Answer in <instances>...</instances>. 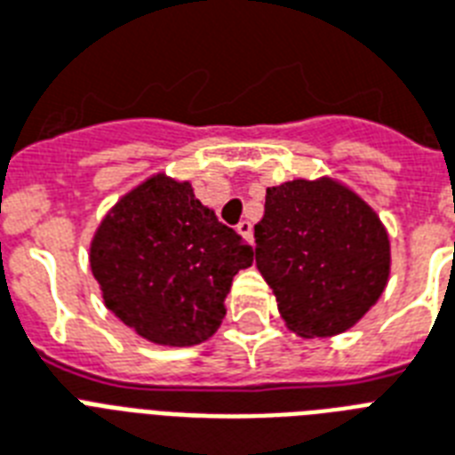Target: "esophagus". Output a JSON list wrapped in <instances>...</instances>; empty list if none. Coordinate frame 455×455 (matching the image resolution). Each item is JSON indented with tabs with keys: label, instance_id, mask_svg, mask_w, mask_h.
<instances>
[{
	"label": "esophagus",
	"instance_id": "1",
	"mask_svg": "<svg viewBox=\"0 0 455 455\" xmlns=\"http://www.w3.org/2000/svg\"><path fill=\"white\" fill-rule=\"evenodd\" d=\"M235 228H238V234H241L243 238H245V241L252 243V224H250L248 220H243L241 224H238V227H235Z\"/></svg>",
	"mask_w": 455,
	"mask_h": 455
}]
</instances>
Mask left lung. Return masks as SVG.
Here are the masks:
<instances>
[{"label": "left lung", "mask_w": 455, "mask_h": 455, "mask_svg": "<svg viewBox=\"0 0 455 455\" xmlns=\"http://www.w3.org/2000/svg\"><path fill=\"white\" fill-rule=\"evenodd\" d=\"M255 243L257 269L285 325L302 338L345 332L387 285L389 238L380 217L328 177L267 188Z\"/></svg>", "instance_id": "obj_1"}]
</instances>
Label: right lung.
<instances>
[{"label":"right lung","instance_id":"add662e5","mask_svg":"<svg viewBox=\"0 0 455 455\" xmlns=\"http://www.w3.org/2000/svg\"><path fill=\"white\" fill-rule=\"evenodd\" d=\"M252 255L188 181L156 174L106 214L89 262L124 325L156 345L191 347L217 332L231 281Z\"/></svg>","mask_w":455,"mask_h":455}]
</instances>
